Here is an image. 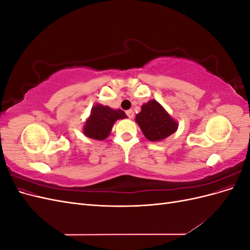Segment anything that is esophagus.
Segmentation results:
<instances>
[{
  "label": "esophagus",
  "instance_id": "esophagus-1",
  "mask_svg": "<svg viewBox=\"0 0 250 250\" xmlns=\"http://www.w3.org/2000/svg\"><path fill=\"white\" fill-rule=\"evenodd\" d=\"M126 115L128 116V118H129V119H133V117H134V112H133V110H132V109H129V110H127V111H126Z\"/></svg>",
  "mask_w": 250,
  "mask_h": 250
}]
</instances>
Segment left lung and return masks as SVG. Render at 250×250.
Segmentation results:
<instances>
[{
  "instance_id": "obj_1",
  "label": "left lung",
  "mask_w": 250,
  "mask_h": 250,
  "mask_svg": "<svg viewBox=\"0 0 250 250\" xmlns=\"http://www.w3.org/2000/svg\"><path fill=\"white\" fill-rule=\"evenodd\" d=\"M135 121L144 135L152 142L168 138L177 129V123L155 100L143 105L141 112L135 117Z\"/></svg>"
}]
</instances>
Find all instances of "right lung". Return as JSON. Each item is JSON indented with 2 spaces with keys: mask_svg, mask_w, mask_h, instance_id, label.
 Listing matches in <instances>:
<instances>
[{
  "mask_svg": "<svg viewBox=\"0 0 250 250\" xmlns=\"http://www.w3.org/2000/svg\"><path fill=\"white\" fill-rule=\"evenodd\" d=\"M125 118L127 116L123 110H115L108 106L97 104L92 108L90 116L85 122L83 133L90 139L98 141L104 140L109 135L113 123L119 119Z\"/></svg>",
  "mask_w": 250,
  "mask_h": 250,
  "instance_id": "1",
  "label": "right lung"
}]
</instances>
